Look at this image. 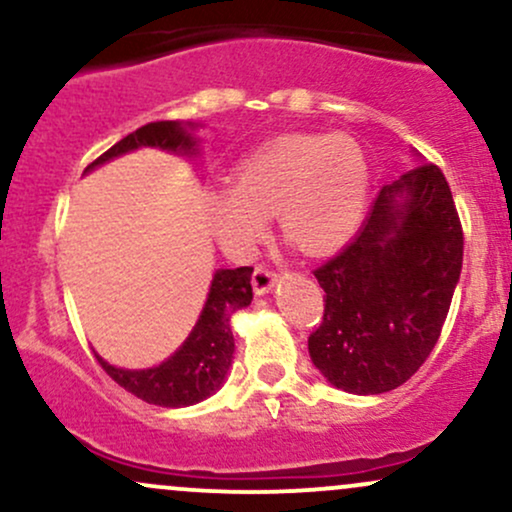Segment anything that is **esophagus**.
<instances>
[{"instance_id":"1","label":"esophagus","mask_w":512,"mask_h":512,"mask_svg":"<svg viewBox=\"0 0 512 512\" xmlns=\"http://www.w3.org/2000/svg\"><path fill=\"white\" fill-rule=\"evenodd\" d=\"M274 281H276V274L269 267H264V264H260V267L252 272V289H255L257 296H262V293L272 289Z\"/></svg>"}]
</instances>
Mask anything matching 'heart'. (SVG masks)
Segmentation results:
<instances>
[{"mask_svg":"<svg viewBox=\"0 0 512 512\" xmlns=\"http://www.w3.org/2000/svg\"><path fill=\"white\" fill-rule=\"evenodd\" d=\"M368 163L344 134H286L257 146L233 168L231 190L207 195V219L228 255L250 260L269 216L305 255L349 243L368 204Z\"/></svg>","mask_w":512,"mask_h":512,"instance_id":"b5f03b06","label":"heart"}]
</instances>
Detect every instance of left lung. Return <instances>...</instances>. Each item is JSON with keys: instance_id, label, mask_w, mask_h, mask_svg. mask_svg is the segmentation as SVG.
Here are the masks:
<instances>
[{"instance_id": "1", "label": "left lung", "mask_w": 512, "mask_h": 512, "mask_svg": "<svg viewBox=\"0 0 512 512\" xmlns=\"http://www.w3.org/2000/svg\"><path fill=\"white\" fill-rule=\"evenodd\" d=\"M464 236L443 170H407L375 197L366 223L315 269L325 291L313 363L334 387L380 395L404 385L436 346L462 272Z\"/></svg>"}]
</instances>
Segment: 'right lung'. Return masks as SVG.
<instances>
[{
	"label": "right lung",
	"instance_id": "right-lung-1",
	"mask_svg": "<svg viewBox=\"0 0 512 512\" xmlns=\"http://www.w3.org/2000/svg\"><path fill=\"white\" fill-rule=\"evenodd\" d=\"M192 127V125H190ZM139 146H158L166 151H182V154H195L197 142L180 122L163 120L149 122L139 127L137 132L127 134L115 146H110L103 156L88 163L86 170L101 166L110 158L127 154V151L139 149ZM252 267L238 269H219L211 281L209 298L204 303L202 315H199L195 330L185 339V344L175 351L161 366L146 370H125L101 363L105 373L115 380L117 385L125 387L134 397L144 399L158 407H190V404L202 402L223 385L228 366L233 358V332L231 315L245 308L252 301Z\"/></svg>",
	"mask_w": 512,
	"mask_h": 512
}]
</instances>
